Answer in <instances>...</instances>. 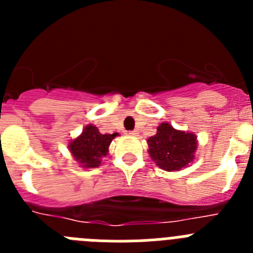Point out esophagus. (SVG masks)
I'll list each match as a JSON object with an SVG mask.
<instances>
[{
	"label": "esophagus",
	"instance_id": "34e87169",
	"mask_svg": "<svg viewBox=\"0 0 253 253\" xmlns=\"http://www.w3.org/2000/svg\"><path fill=\"white\" fill-rule=\"evenodd\" d=\"M128 134H129V135H133V137H137L138 130H130Z\"/></svg>",
	"mask_w": 253,
	"mask_h": 253
}]
</instances>
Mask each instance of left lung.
I'll return each instance as SVG.
<instances>
[{
  "label": "left lung",
  "mask_w": 253,
  "mask_h": 253,
  "mask_svg": "<svg viewBox=\"0 0 253 253\" xmlns=\"http://www.w3.org/2000/svg\"><path fill=\"white\" fill-rule=\"evenodd\" d=\"M148 153L160 169L180 171L195 158L198 139L193 133L177 130L169 123H162L157 133L147 139Z\"/></svg>",
  "instance_id": "obj_1"
}]
</instances>
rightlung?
<instances>
[{
	"instance_id": "1",
	"label": "right lung",
	"mask_w": 253,
	"mask_h": 253,
	"mask_svg": "<svg viewBox=\"0 0 253 253\" xmlns=\"http://www.w3.org/2000/svg\"><path fill=\"white\" fill-rule=\"evenodd\" d=\"M116 135L118 133L101 134L95 125L90 124L84 126L80 137L69 142L68 149L75 161L84 169H95L101 165L102 158L107 156L109 146Z\"/></svg>"
}]
</instances>
